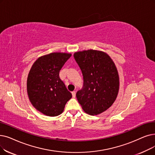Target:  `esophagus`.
Wrapping results in <instances>:
<instances>
[{
  "instance_id": "obj_1",
  "label": "esophagus",
  "mask_w": 155,
  "mask_h": 155,
  "mask_svg": "<svg viewBox=\"0 0 155 155\" xmlns=\"http://www.w3.org/2000/svg\"><path fill=\"white\" fill-rule=\"evenodd\" d=\"M71 94H72V96L73 97H75V96H76V92H75V91L71 92Z\"/></svg>"
}]
</instances>
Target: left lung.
Instances as JSON below:
<instances>
[{"label":"left lung","mask_w":155,"mask_h":155,"mask_svg":"<svg viewBox=\"0 0 155 155\" xmlns=\"http://www.w3.org/2000/svg\"><path fill=\"white\" fill-rule=\"evenodd\" d=\"M74 58L82 71L84 85L76 94L84 111L96 115L113 104L119 90L116 66L106 53L96 50L77 52Z\"/></svg>","instance_id":"8db88e82"}]
</instances>
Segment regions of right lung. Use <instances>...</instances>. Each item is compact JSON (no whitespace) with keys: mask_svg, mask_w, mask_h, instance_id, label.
Returning <instances> with one entry per match:
<instances>
[{"mask_svg":"<svg viewBox=\"0 0 155 155\" xmlns=\"http://www.w3.org/2000/svg\"><path fill=\"white\" fill-rule=\"evenodd\" d=\"M71 56L52 52L38 58L31 66L27 78L28 96L35 108L44 115H60L72 97L59 78V71Z\"/></svg>","mask_w":155,"mask_h":155,"instance_id":"obj_1","label":"right lung"}]
</instances>
